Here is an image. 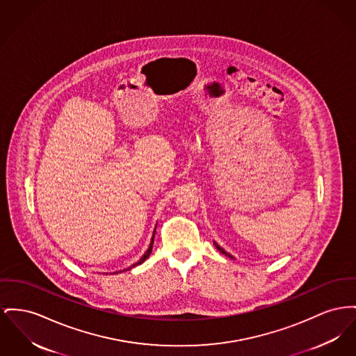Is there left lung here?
<instances>
[{"label": "left lung", "mask_w": 356, "mask_h": 356, "mask_svg": "<svg viewBox=\"0 0 356 356\" xmlns=\"http://www.w3.org/2000/svg\"><path fill=\"white\" fill-rule=\"evenodd\" d=\"M213 245H215V248H216V249H218V250L220 251V252H222V254H225V255H229V257H230V258H232V255H231V254H229V252H226V251L223 250V249H222V248H220V246H219V245H218V243H215V242H213Z\"/></svg>", "instance_id": "8db88e82"}]
</instances>
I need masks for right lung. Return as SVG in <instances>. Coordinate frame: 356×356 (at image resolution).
Returning a JSON list of instances; mask_svg holds the SVG:
<instances>
[{
    "mask_svg": "<svg viewBox=\"0 0 356 356\" xmlns=\"http://www.w3.org/2000/svg\"><path fill=\"white\" fill-rule=\"evenodd\" d=\"M154 232H156V230H154ZM154 232H153V236H152V241H150V245H149V249H147V252L141 257V259L138 261V262H136V264H133L130 268H127L126 270H129V269H131V268H136L137 265H141L144 261H147V257L150 255V252H152V248H153V239H154Z\"/></svg>",
    "mask_w": 356,
    "mask_h": 356,
    "instance_id": "add662e5",
    "label": "right lung"
}]
</instances>
